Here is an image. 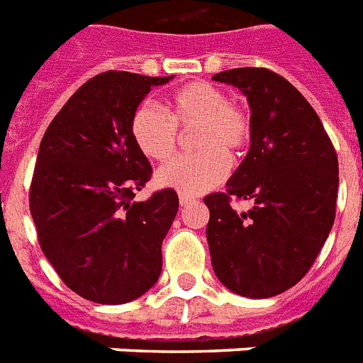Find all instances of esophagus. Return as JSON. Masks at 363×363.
<instances>
[{
	"label": "esophagus",
	"mask_w": 363,
	"mask_h": 363,
	"mask_svg": "<svg viewBox=\"0 0 363 363\" xmlns=\"http://www.w3.org/2000/svg\"><path fill=\"white\" fill-rule=\"evenodd\" d=\"M196 199L190 198V196H186V194H179V203H181V207H186V205H192Z\"/></svg>",
	"instance_id": "34e87169"
}]
</instances>
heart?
Segmentation results:
<instances>
[{"label":"heart","mask_w":363,"mask_h":363,"mask_svg":"<svg viewBox=\"0 0 363 363\" xmlns=\"http://www.w3.org/2000/svg\"><path fill=\"white\" fill-rule=\"evenodd\" d=\"M192 145L199 152L169 160L158 171V182L186 196H198L220 184L230 171V154L247 148L252 121L245 105L226 98L222 88L196 81L177 90L169 99V115L145 101L133 111L130 130L147 158L167 160L179 143V128L193 130Z\"/></svg>","instance_id":"1"}]
</instances>
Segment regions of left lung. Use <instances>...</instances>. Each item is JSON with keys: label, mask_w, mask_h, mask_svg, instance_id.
Segmentation results:
<instances>
[{"label": "left lung", "mask_w": 363, "mask_h": 363, "mask_svg": "<svg viewBox=\"0 0 363 363\" xmlns=\"http://www.w3.org/2000/svg\"><path fill=\"white\" fill-rule=\"evenodd\" d=\"M250 105L252 137L226 192L205 196L207 241L218 281L245 298H273L315 264L335 220L337 154L299 90L265 67L216 73ZM232 199L255 207L238 213Z\"/></svg>", "instance_id": "left-lung-1"}]
</instances>
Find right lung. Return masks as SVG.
I'll list each match as a JSON object with an SVG mask.
<instances>
[{
    "mask_svg": "<svg viewBox=\"0 0 363 363\" xmlns=\"http://www.w3.org/2000/svg\"><path fill=\"white\" fill-rule=\"evenodd\" d=\"M171 77L105 71L86 81L43 135L30 186L37 239L65 286L104 305L133 301L162 273L179 211L173 188L133 201L152 175L133 141V111Z\"/></svg>",
    "mask_w": 363,
    "mask_h": 363,
    "instance_id": "1",
    "label": "right lung"
}]
</instances>
